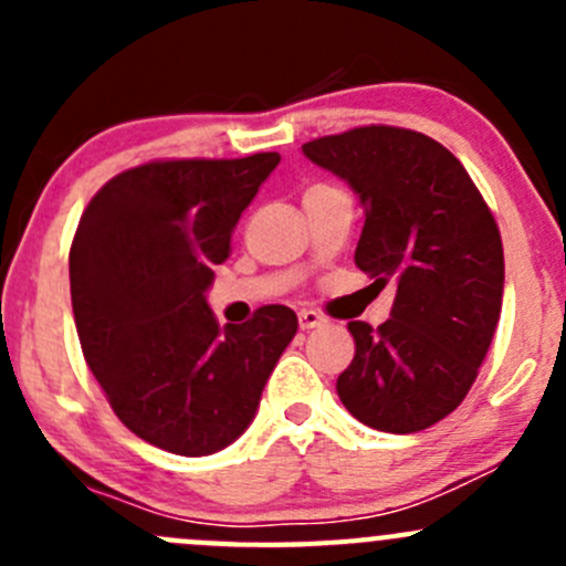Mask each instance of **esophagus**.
I'll list each match as a JSON object with an SVG mask.
<instances>
[{
  "instance_id": "34e87169",
  "label": "esophagus",
  "mask_w": 566,
  "mask_h": 566,
  "mask_svg": "<svg viewBox=\"0 0 566 566\" xmlns=\"http://www.w3.org/2000/svg\"><path fill=\"white\" fill-rule=\"evenodd\" d=\"M298 323H301V331H312V328H323L328 319L319 315V312L304 310V312H298Z\"/></svg>"
}]
</instances>
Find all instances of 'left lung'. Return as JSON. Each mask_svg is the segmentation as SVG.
Listing matches in <instances>:
<instances>
[{
  "label": "left lung",
  "instance_id": "left-lung-1",
  "mask_svg": "<svg viewBox=\"0 0 566 566\" xmlns=\"http://www.w3.org/2000/svg\"><path fill=\"white\" fill-rule=\"evenodd\" d=\"M304 156L364 208L356 265L397 282L378 331L350 323L356 356L336 380L361 424L394 436L452 413L476 380L504 298V247L465 167L416 130L367 125L306 142Z\"/></svg>",
  "mask_w": 566,
  "mask_h": 566
}]
</instances>
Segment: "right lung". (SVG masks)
<instances>
[{
    "instance_id": "right-lung-1",
    "label": "right lung",
    "mask_w": 566,
    "mask_h": 566,
    "mask_svg": "<svg viewBox=\"0 0 566 566\" xmlns=\"http://www.w3.org/2000/svg\"><path fill=\"white\" fill-rule=\"evenodd\" d=\"M279 161L145 164L108 180L78 221L71 301L84 358L117 419L164 452L205 458L235 443L298 331L287 306L221 331L205 295Z\"/></svg>"
}]
</instances>
